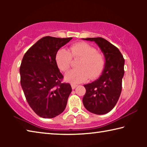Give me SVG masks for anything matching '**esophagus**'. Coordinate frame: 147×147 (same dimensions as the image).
Instances as JSON below:
<instances>
[{"label": "esophagus", "mask_w": 147, "mask_h": 147, "mask_svg": "<svg viewBox=\"0 0 147 147\" xmlns=\"http://www.w3.org/2000/svg\"><path fill=\"white\" fill-rule=\"evenodd\" d=\"M76 86H77V85H75V84H71V87H72V89H75Z\"/></svg>", "instance_id": "obj_1"}]
</instances>
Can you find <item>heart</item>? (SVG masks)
I'll return each instance as SVG.
<instances>
[{
	"instance_id": "obj_1",
	"label": "heart",
	"mask_w": 147,
	"mask_h": 147,
	"mask_svg": "<svg viewBox=\"0 0 147 147\" xmlns=\"http://www.w3.org/2000/svg\"><path fill=\"white\" fill-rule=\"evenodd\" d=\"M72 57L80 59L77 67L68 71L65 75L67 81L73 84H78L89 78H95L102 72L105 61L101 54L90 45L84 42L73 45L70 48V53L64 49L58 51L56 55V62L58 68L66 71L70 67Z\"/></svg>"
}]
</instances>
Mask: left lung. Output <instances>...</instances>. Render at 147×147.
<instances>
[{"instance_id":"obj_1","label":"left lung","mask_w":147,"mask_h":147,"mask_svg":"<svg viewBox=\"0 0 147 147\" xmlns=\"http://www.w3.org/2000/svg\"><path fill=\"white\" fill-rule=\"evenodd\" d=\"M94 41L105 58L101 76L90 84L84 85L86 89L82 101L87 110L96 115H104L112 109L119 98L124 71V59L117 48L102 38H82Z\"/></svg>"}]
</instances>
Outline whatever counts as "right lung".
<instances>
[{
    "mask_svg": "<svg viewBox=\"0 0 147 147\" xmlns=\"http://www.w3.org/2000/svg\"><path fill=\"white\" fill-rule=\"evenodd\" d=\"M73 38L46 36L39 39L26 52L19 72L21 85L29 106L37 115L51 119L66 108L72 91L67 83H61L63 76L56 62L58 50Z\"/></svg>",
    "mask_w": 147,
    "mask_h": 147,
    "instance_id": "add662e5",
    "label": "right lung"
}]
</instances>
